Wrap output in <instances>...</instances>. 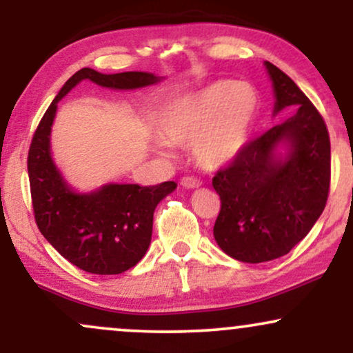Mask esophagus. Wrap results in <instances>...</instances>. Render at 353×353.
<instances>
[{"mask_svg": "<svg viewBox=\"0 0 353 353\" xmlns=\"http://www.w3.org/2000/svg\"><path fill=\"white\" fill-rule=\"evenodd\" d=\"M202 182L197 179V177H192V176H185L181 179V185L185 189H194V188H199Z\"/></svg>", "mask_w": 353, "mask_h": 353, "instance_id": "esophagus-1", "label": "esophagus"}]
</instances>
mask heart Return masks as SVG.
Here are the masks:
<instances>
[{
	"label": "heart",
	"instance_id": "heart-1",
	"mask_svg": "<svg viewBox=\"0 0 353 353\" xmlns=\"http://www.w3.org/2000/svg\"><path fill=\"white\" fill-rule=\"evenodd\" d=\"M261 111V96L249 83L214 81L169 101L159 114V132L169 144L190 143L194 159L204 169L224 168L244 151Z\"/></svg>",
	"mask_w": 353,
	"mask_h": 353
}]
</instances>
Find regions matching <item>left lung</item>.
<instances>
[{
    "instance_id": "left-lung-1",
    "label": "left lung",
    "mask_w": 353,
    "mask_h": 353,
    "mask_svg": "<svg viewBox=\"0 0 353 353\" xmlns=\"http://www.w3.org/2000/svg\"><path fill=\"white\" fill-rule=\"evenodd\" d=\"M272 79L274 116L294 114L247 143L212 185L221 197L214 237L225 254L247 264L289 254L323 212L330 188V139L310 99L285 72L265 61ZM285 145L283 157L276 154Z\"/></svg>"
}]
</instances>
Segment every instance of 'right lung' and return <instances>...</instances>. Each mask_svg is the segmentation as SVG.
I'll use <instances>...</instances> for the list:
<instances>
[{"instance_id":"add662e5","label":"right lung","mask_w":353,"mask_h":353,"mask_svg":"<svg viewBox=\"0 0 353 353\" xmlns=\"http://www.w3.org/2000/svg\"><path fill=\"white\" fill-rule=\"evenodd\" d=\"M83 79L103 88L137 89L159 83L161 78L141 71L103 74L83 68L66 81L44 112L28 154L34 221L46 241L89 274H121L144 257L151 244L154 209L177 184H106L89 194L70 188L52 163L50 136L58 103Z\"/></svg>"}]
</instances>
